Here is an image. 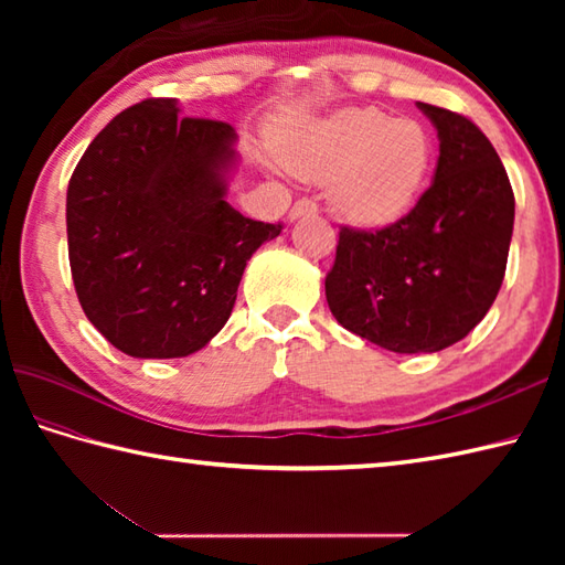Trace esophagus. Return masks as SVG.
<instances>
[{
    "label": "esophagus",
    "instance_id": "obj_1",
    "mask_svg": "<svg viewBox=\"0 0 565 565\" xmlns=\"http://www.w3.org/2000/svg\"><path fill=\"white\" fill-rule=\"evenodd\" d=\"M316 213H318V203L310 201V199H301V201H296L294 206H291L289 218L298 221V218H303V215H316Z\"/></svg>",
    "mask_w": 565,
    "mask_h": 565
}]
</instances>
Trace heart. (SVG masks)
<instances>
[{"instance_id": "heart-1", "label": "heart", "mask_w": 565, "mask_h": 565, "mask_svg": "<svg viewBox=\"0 0 565 565\" xmlns=\"http://www.w3.org/2000/svg\"><path fill=\"white\" fill-rule=\"evenodd\" d=\"M279 154L298 177L332 179V209L347 223L386 227L405 218L423 196L435 140L415 118L352 106L296 130Z\"/></svg>"}]
</instances>
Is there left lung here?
<instances>
[{
	"label": "left lung",
	"mask_w": 565,
	"mask_h": 565,
	"mask_svg": "<svg viewBox=\"0 0 565 565\" xmlns=\"http://www.w3.org/2000/svg\"><path fill=\"white\" fill-rule=\"evenodd\" d=\"M437 128L435 182L381 231L342 227L326 296L342 328L398 354L463 340L493 306L508 267L514 194L483 130L417 102Z\"/></svg>",
	"instance_id": "1"
}]
</instances>
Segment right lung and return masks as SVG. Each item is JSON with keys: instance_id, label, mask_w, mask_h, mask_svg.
<instances>
[{"instance_id": "1", "label": "right lung", "mask_w": 565, "mask_h": 565, "mask_svg": "<svg viewBox=\"0 0 565 565\" xmlns=\"http://www.w3.org/2000/svg\"><path fill=\"white\" fill-rule=\"evenodd\" d=\"M235 142L233 126L146 99L118 114L72 172V281L84 316L124 354L203 350L231 318L249 257L281 233L225 201Z\"/></svg>"}]
</instances>
